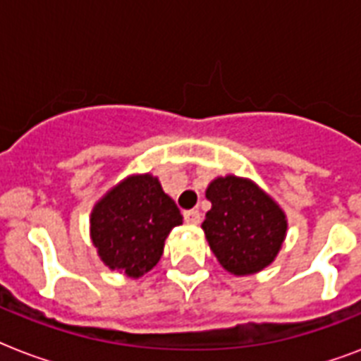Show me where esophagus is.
Returning <instances> with one entry per match:
<instances>
[{
    "label": "esophagus",
    "mask_w": 361,
    "mask_h": 361,
    "mask_svg": "<svg viewBox=\"0 0 361 361\" xmlns=\"http://www.w3.org/2000/svg\"><path fill=\"white\" fill-rule=\"evenodd\" d=\"M183 219H185V223H189V225H198L200 219H202V215H200L198 209H187V212H183Z\"/></svg>",
    "instance_id": "34e87169"
}]
</instances>
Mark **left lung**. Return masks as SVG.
<instances>
[{
  "mask_svg": "<svg viewBox=\"0 0 361 361\" xmlns=\"http://www.w3.org/2000/svg\"><path fill=\"white\" fill-rule=\"evenodd\" d=\"M212 209L202 228L219 264L234 275L260 271L274 262L286 234L283 209L252 181L226 176L209 183Z\"/></svg>",
  "mask_w": 361,
  "mask_h": 361,
  "instance_id": "obj_1",
  "label": "left lung"
}]
</instances>
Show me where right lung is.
<instances>
[{
    "label": "right lung",
    "mask_w": 361,
    "mask_h": 361,
    "mask_svg": "<svg viewBox=\"0 0 361 361\" xmlns=\"http://www.w3.org/2000/svg\"><path fill=\"white\" fill-rule=\"evenodd\" d=\"M181 221L157 178L130 176L93 208L92 240L109 268L140 277L159 262L164 240Z\"/></svg>",
    "instance_id": "1"
}]
</instances>
